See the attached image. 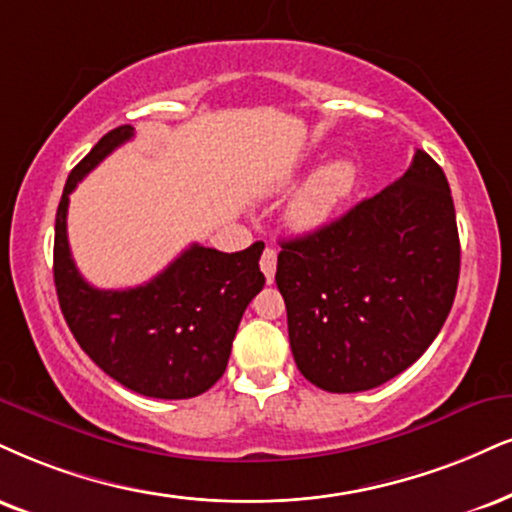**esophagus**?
Instances as JSON below:
<instances>
[{"mask_svg": "<svg viewBox=\"0 0 512 512\" xmlns=\"http://www.w3.org/2000/svg\"><path fill=\"white\" fill-rule=\"evenodd\" d=\"M275 268H277V254H275V249H270V246H268V249L263 251V256H261V270H263V275H266L268 285H273Z\"/></svg>", "mask_w": 512, "mask_h": 512, "instance_id": "34e87169", "label": "esophagus"}]
</instances>
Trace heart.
Segmentation results:
<instances>
[{"label": "heart", "instance_id": "1", "mask_svg": "<svg viewBox=\"0 0 512 512\" xmlns=\"http://www.w3.org/2000/svg\"><path fill=\"white\" fill-rule=\"evenodd\" d=\"M358 168L349 159L325 163L311 180L296 192L287 208V223L296 232H313L330 223L334 213L342 208L351 192L356 189Z\"/></svg>", "mask_w": 512, "mask_h": 512}]
</instances>
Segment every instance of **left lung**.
<instances>
[{
  "mask_svg": "<svg viewBox=\"0 0 512 512\" xmlns=\"http://www.w3.org/2000/svg\"><path fill=\"white\" fill-rule=\"evenodd\" d=\"M458 273L449 180L415 149L394 185L311 235L282 242L275 282L296 368L332 394L389 382L444 327Z\"/></svg>",
  "mask_w": 512,
  "mask_h": 512,
  "instance_id": "1",
  "label": "left lung"
}]
</instances>
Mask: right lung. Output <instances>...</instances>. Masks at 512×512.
<instances>
[{
    "label": "right lung",
    "instance_id": "add662e5",
    "mask_svg": "<svg viewBox=\"0 0 512 512\" xmlns=\"http://www.w3.org/2000/svg\"><path fill=\"white\" fill-rule=\"evenodd\" d=\"M132 135L130 125L106 132L68 175L54 225L56 294L80 349L106 375L151 399H192L223 377L239 320L266 285L258 268L263 242L235 254L192 244L140 287L85 282L68 246V197Z\"/></svg>",
    "mask_w": 512,
    "mask_h": 512
}]
</instances>
